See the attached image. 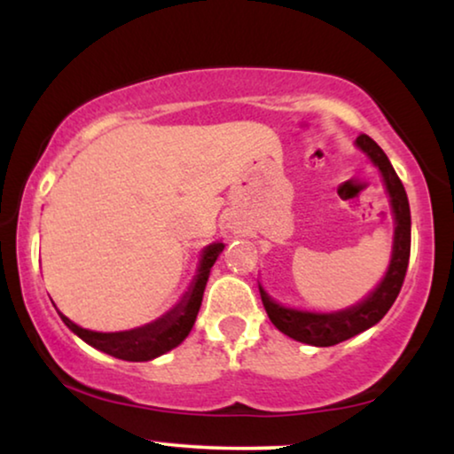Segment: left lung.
I'll return each mask as SVG.
<instances>
[{
  "mask_svg": "<svg viewBox=\"0 0 454 454\" xmlns=\"http://www.w3.org/2000/svg\"><path fill=\"white\" fill-rule=\"evenodd\" d=\"M356 146L380 171L384 188H387L395 221L393 252H390L388 269L380 278V283L362 301L343 309H333V312H316V309L283 306V303L272 300L266 294L262 283H258L260 297H262L264 309L272 325L283 334H287L289 339L300 340V343L306 345L331 347L378 325L395 303L407 272L409 252H411V210H409L407 192L403 188L401 179L395 173L388 157L370 136H357Z\"/></svg>",
  "mask_w": 454,
  "mask_h": 454,
  "instance_id": "8db88e82",
  "label": "left lung"
}]
</instances>
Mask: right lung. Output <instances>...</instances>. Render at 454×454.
<instances>
[{
    "mask_svg": "<svg viewBox=\"0 0 454 454\" xmlns=\"http://www.w3.org/2000/svg\"><path fill=\"white\" fill-rule=\"evenodd\" d=\"M223 241H213L200 252V260H198L196 275L192 278L190 287L182 295L176 306L169 312L159 316L157 320L146 322V325L128 328V331H115V333H98L89 331V328L78 326L67 316L59 312L58 314L64 325L70 331L84 340L86 345L95 347V349L107 353L111 357L123 359V362H151V359L163 356V353L176 349L177 345L184 343L188 337L192 326H194L198 309L202 306V295L207 281L210 277V269L221 256ZM55 306V303H53Z\"/></svg>",
    "mask_w": 454,
    "mask_h": 454,
    "instance_id": "obj_1",
    "label": "right lung"
}]
</instances>
